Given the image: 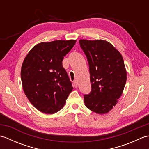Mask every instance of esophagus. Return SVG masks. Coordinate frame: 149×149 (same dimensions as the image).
<instances>
[{
  "label": "esophagus",
  "mask_w": 149,
  "mask_h": 149,
  "mask_svg": "<svg viewBox=\"0 0 149 149\" xmlns=\"http://www.w3.org/2000/svg\"><path fill=\"white\" fill-rule=\"evenodd\" d=\"M73 85H74V86L75 88H77V85H78V83H77V80H74V81H73Z\"/></svg>",
  "instance_id": "1"
}]
</instances>
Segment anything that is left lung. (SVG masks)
Instances as JSON below:
<instances>
[{"label": "left lung", "mask_w": 149, "mask_h": 149, "mask_svg": "<svg viewBox=\"0 0 149 149\" xmlns=\"http://www.w3.org/2000/svg\"><path fill=\"white\" fill-rule=\"evenodd\" d=\"M89 63L91 91L84 100L88 109L99 115L116 106L124 89L127 72L121 54L103 40H80Z\"/></svg>", "instance_id": "8db88e82"}]
</instances>
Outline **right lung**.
<instances>
[{
	"label": "right lung",
	"mask_w": 149,
	"mask_h": 149,
	"mask_svg": "<svg viewBox=\"0 0 149 149\" xmlns=\"http://www.w3.org/2000/svg\"><path fill=\"white\" fill-rule=\"evenodd\" d=\"M76 40H56L34 46L21 68L24 91L40 111L54 114L61 110L73 87L62 61Z\"/></svg>",
	"instance_id": "add662e5"
}]
</instances>
